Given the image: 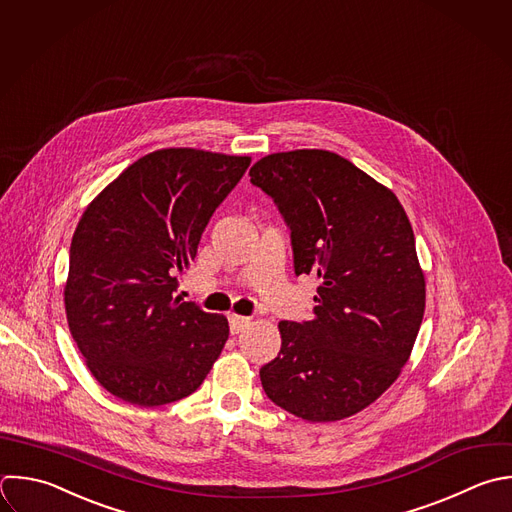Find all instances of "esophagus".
I'll use <instances>...</instances> for the list:
<instances>
[{"label": "esophagus", "instance_id": "esophagus-1", "mask_svg": "<svg viewBox=\"0 0 512 512\" xmlns=\"http://www.w3.org/2000/svg\"><path fill=\"white\" fill-rule=\"evenodd\" d=\"M228 322H230V332L232 334H240L242 330H246L250 326V318L248 316H238V314H230Z\"/></svg>", "mask_w": 512, "mask_h": 512}]
</instances>
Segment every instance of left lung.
Instances as JSON below:
<instances>
[{"mask_svg": "<svg viewBox=\"0 0 512 512\" xmlns=\"http://www.w3.org/2000/svg\"><path fill=\"white\" fill-rule=\"evenodd\" d=\"M290 228L294 272L320 278L314 316L278 324L260 368L266 396L310 422L372 404L406 364L426 302L412 226L398 198L326 150L278 152L250 168Z\"/></svg>", "mask_w": 512, "mask_h": 512, "instance_id": "1", "label": "left lung"}]
</instances>
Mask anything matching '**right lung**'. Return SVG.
Returning a JSON list of instances; mask_svg holds the SVG:
<instances>
[{"instance_id": "obj_1", "label": "right lung", "mask_w": 512, "mask_h": 512, "mask_svg": "<svg viewBox=\"0 0 512 512\" xmlns=\"http://www.w3.org/2000/svg\"><path fill=\"white\" fill-rule=\"evenodd\" d=\"M248 166V156L158 150L86 208L70 246L64 302L90 372L114 396L136 406L176 402L220 356L228 320L174 292Z\"/></svg>"}]
</instances>
